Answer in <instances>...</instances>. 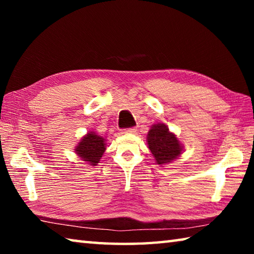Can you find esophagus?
I'll return each instance as SVG.
<instances>
[{"mask_svg":"<svg viewBox=\"0 0 254 254\" xmlns=\"http://www.w3.org/2000/svg\"><path fill=\"white\" fill-rule=\"evenodd\" d=\"M124 133H135L136 132V127H127V128H124L123 130Z\"/></svg>","mask_w":254,"mask_h":254,"instance_id":"1","label":"esophagus"}]
</instances>
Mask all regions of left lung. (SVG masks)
<instances>
[{"instance_id":"left-lung-1","label":"left lung","mask_w":254,"mask_h":254,"mask_svg":"<svg viewBox=\"0 0 254 254\" xmlns=\"http://www.w3.org/2000/svg\"><path fill=\"white\" fill-rule=\"evenodd\" d=\"M147 140L158 165L173 161L182 153V144L165 124H154L148 132Z\"/></svg>"}]
</instances>
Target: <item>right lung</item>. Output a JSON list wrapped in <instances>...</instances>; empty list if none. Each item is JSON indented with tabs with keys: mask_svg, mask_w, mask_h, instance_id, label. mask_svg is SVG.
Masks as SVG:
<instances>
[{
	"mask_svg": "<svg viewBox=\"0 0 254 254\" xmlns=\"http://www.w3.org/2000/svg\"><path fill=\"white\" fill-rule=\"evenodd\" d=\"M76 153L88 165L95 166L105 151V140L94 132L87 133L75 149Z\"/></svg>",
	"mask_w": 254,
	"mask_h": 254,
	"instance_id": "1",
	"label": "right lung"
}]
</instances>
